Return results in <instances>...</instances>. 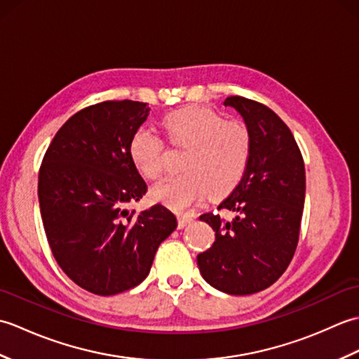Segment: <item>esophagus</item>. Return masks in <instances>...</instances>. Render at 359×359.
<instances>
[{
  "label": "esophagus",
  "instance_id": "34e87169",
  "mask_svg": "<svg viewBox=\"0 0 359 359\" xmlns=\"http://www.w3.org/2000/svg\"><path fill=\"white\" fill-rule=\"evenodd\" d=\"M193 220H194V216L189 215V212H185V215L177 216V225L179 228H185L188 224H191Z\"/></svg>",
  "mask_w": 359,
  "mask_h": 359
}]
</instances>
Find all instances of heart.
I'll use <instances>...</instances> for the list:
<instances>
[{"mask_svg": "<svg viewBox=\"0 0 359 359\" xmlns=\"http://www.w3.org/2000/svg\"><path fill=\"white\" fill-rule=\"evenodd\" d=\"M166 139L172 147L187 148L180 168L151 188L152 201L174 210H187L210 193L216 197L231 193L245 175L253 139L245 123L225 120L222 114L187 106L162 118ZM129 157L140 174L156 179L165 170V148L160 137L140 128L129 140Z\"/></svg>", "mask_w": 359, "mask_h": 359, "instance_id": "obj_1", "label": "heart"}]
</instances>
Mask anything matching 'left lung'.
I'll return each mask as SVG.
<instances>
[{"label":"left lung","mask_w":359,"mask_h":359,"mask_svg":"<svg viewBox=\"0 0 359 359\" xmlns=\"http://www.w3.org/2000/svg\"><path fill=\"white\" fill-rule=\"evenodd\" d=\"M225 106L241 114L253 149L241 184L217 210L224 220L202 215L216 233L212 247L197 256L202 278L228 294H251L274 284L287 270L299 239L306 201V168L288 126L265 104L228 97Z\"/></svg>","instance_id":"obj_1"}]
</instances>
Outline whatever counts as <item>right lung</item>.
Wrapping results in <instances>:
<instances>
[{"label": "right lung", "mask_w": 359, "mask_h": 359, "mask_svg": "<svg viewBox=\"0 0 359 359\" xmlns=\"http://www.w3.org/2000/svg\"><path fill=\"white\" fill-rule=\"evenodd\" d=\"M149 116L147 103L93 104L66 121L46 151L38 202L52 255L75 284L117 294L148 276L177 219L163 205L134 215L147 193L129 140Z\"/></svg>", "instance_id": "1"}]
</instances>
